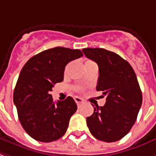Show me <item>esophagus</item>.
<instances>
[{"instance_id":"esophagus-1","label":"esophagus","mask_w":156,"mask_h":156,"mask_svg":"<svg viewBox=\"0 0 156 156\" xmlns=\"http://www.w3.org/2000/svg\"><path fill=\"white\" fill-rule=\"evenodd\" d=\"M74 101H75V102L77 103L78 105H80L83 102V100L82 99V98H80V97H74Z\"/></svg>"}]
</instances>
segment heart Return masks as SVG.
<instances>
[{
	"mask_svg": "<svg viewBox=\"0 0 156 156\" xmlns=\"http://www.w3.org/2000/svg\"><path fill=\"white\" fill-rule=\"evenodd\" d=\"M96 65V64H95L93 61L90 60V59H87V60H86V61H85V64H84V65H85V66H87V65Z\"/></svg>",
	"mask_w": 156,
	"mask_h": 156,
	"instance_id": "heart-1",
	"label": "heart"
}]
</instances>
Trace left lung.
<instances>
[{
  "label": "left lung",
  "instance_id": "left-lung-1",
  "mask_svg": "<svg viewBox=\"0 0 156 156\" xmlns=\"http://www.w3.org/2000/svg\"><path fill=\"white\" fill-rule=\"evenodd\" d=\"M83 54L97 63L99 77L97 91L106 98L103 106L96 105L87 118L91 133L100 141L120 140L131 130L142 103L136 73L130 64L115 52L103 48H84Z\"/></svg>",
  "mask_w": 156,
  "mask_h": 156
}]
</instances>
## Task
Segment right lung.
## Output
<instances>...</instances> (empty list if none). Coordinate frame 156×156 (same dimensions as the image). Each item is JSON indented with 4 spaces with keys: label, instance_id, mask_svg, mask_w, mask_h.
<instances>
[{
    "label": "right lung",
    "instance_id": "1",
    "mask_svg": "<svg viewBox=\"0 0 156 156\" xmlns=\"http://www.w3.org/2000/svg\"><path fill=\"white\" fill-rule=\"evenodd\" d=\"M82 56L80 50L57 46L33 56L23 67L14 91V103L21 125L33 139L51 142L66 133L77 105L71 97L55 103L50 91L64 80L68 63Z\"/></svg>",
    "mask_w": 156,
    "mask_h": 156
}]
</instances>
